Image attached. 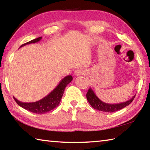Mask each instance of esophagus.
Masks as SVG:
<instances>
[{"label":"esophagus","instance_id":"esophagus-1","mask_svg":"<svg viewBox=\"0 0 150 150\" xmlns=\"http://www.w3.org/2000/svg\"><path fill=\"white\" fill-rule=\"evenodd\" d=\"M85 73V71L83 69H78L75 71V76H79L81 75H84Z\"/></svg>","mask_w":150,"mask_h":150}]
</instances>
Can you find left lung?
I'll return each instance as SVG.
<instances>
[{"label":"left lung","mask_w":150,"mask_h":150,"mask_svg":"<svg viewBox=\"0 0 150 150\" xmlns=\"http://www.w3.org/2000/svg\"><path fill=\"white\" fill-rule=\"evenodd\" d=\"M86 96H87L88 102L89 103L91 106L94 109L103 112H114L121 110V109L130 105L133 101L134 98H135L136 95L132 96L131 99L127 100L126 102L117 104H108L104 103L102 100H100L97 97V96L95 95V93H94L92 88L90 87L89 89L87 91Z\"/></svg>","instance_id":"left-lung-1"}]
</instances>
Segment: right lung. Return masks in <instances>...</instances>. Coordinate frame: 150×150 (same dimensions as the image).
<instances>
[{
	"label": "right lung",
	"mask_w": 150,
	"mask_h": 150,
	"mask_svg": "<svg viewBox=\"0 0 150 150\" xmlns=\"http://www.w3.org/2000/svg\"><path fill=\"white\" fill-rule=\"evenodd\" d=\"M42 37H39L36 39L31 40L26 44H22L20 47H23L24 45L35 44L40 42ZM73 80V77L71 75H67L64 77L60 81L59 84L55 87L54 90L50 94H48L47 96H45L44 98L38 101H35L34 103H23L18 100H17L14 96V99L16 101V103L22 108H23L26 110H29L35 114H44L50 110H52L53 109L56 108L59 105L61 99H62L63 93L65 89V87L67 85L71 83V81Z\"/></svg>",
	"instance_id": "add662e5"
}]
</instances>
